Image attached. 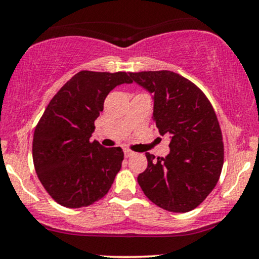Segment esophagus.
<instances>
[{
    "label": "esophagus",
    "mask_w": 259,
    "mask_h": 259,
    "mask_svg": "<svg viewBox=\"0 0 259 259\" xmlns=\"http://www.w3.org/2000/svg\"><path fill=\"white\" fill-rule=\"evenodd\" d=\"M134 154H135V153H134L133 151H130V150H125V151H124V156H125L126 158H129V157L134 156Z\"/></svg>",
    "instance_id": "esophagus-1"
}]
</instances>
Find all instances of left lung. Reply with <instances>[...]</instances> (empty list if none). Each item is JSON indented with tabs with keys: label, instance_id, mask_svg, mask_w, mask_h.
Instances as JSON below:
<instances>
[{
	"label": "left lung",
	"instance_id": "obj_1",
	"mask_svg": "<svg viewBox=\"0 0 259 259\" xmlns=\"http://www.w3.org/2000/svg\"><path fill=\"white\" fill-rule=\"evenodd\" d=\"M130 78L153 95V121L160 135H170L167 157L146 153L139 185L163 209L190 212L214 189L224 163L214 109L194 82L170 70L130 73Z\"/></svg>",
	"mask_w": 259,
	"mask_h": 259
}]
</instances>
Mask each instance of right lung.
<instances>
[{
	"label": "right lung",
	"mask_w": 259,
	"mask_h": 259,
	"mask_svg": "<svg viewBox=\"0 0 259 259\" xmlns=\"http://www.w3.org/2000/svg\"><path fill=\"white\" fill-rule=\"evenodd\" d=\"M130 82V73L81 70L50 101L35 127L32 160L38 180L57 203L88 207L109 191L124 153L90 138L107 95Z\"/></svg>",
	"instance_id": "obj_1"
}]
</instances>
